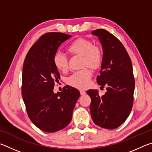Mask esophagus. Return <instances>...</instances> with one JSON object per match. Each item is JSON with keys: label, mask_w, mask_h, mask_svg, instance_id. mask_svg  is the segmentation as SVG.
<instances>
[{"label": "esophagus", "mask_w": 152, "mask_h": 152, "mask_svg": "<svg viewBox=\"0 0 152 152\" xmlns=\"http://www.w3.org/2000/svg\"><path fill=\"white\" fill-rule=\"evenodd\" d=\"M80 94L82 95V96H84V95L86 94V92L84 91H82V90H81V91H80Z\"/></svg>", "instance_id": "34e87169"}]
</instances>
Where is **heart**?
Segmentation results:
<instances>
[{
    "label": "heart",
    "mask_w": 152,
    "mask_h": 152,
    "mask_svg": "<svg viewBox=\"0 0 152 152\" xmlns=\"http://www.w3.org/2000/svg\"><path fill=\"white\" fill-rule=\"evenodd\" d=\"M67 50L70 54L82 56L83 65H87L93 69H97L101 65L102 52L99 46L94 45L91 40L78 38L72 42ZM53 64L58 70L65 72L68 68V61L66 56L58 53L53 56ZM92 76L91 71L84 68L72 74L68 78V83L78 88H85L89 85Z\"/></svg>",
    "instance_id": "heart-1"
}]
</instances>
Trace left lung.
<instances>
[{
	"label": "left lung",
	"instance_id": "8db88e82",
	"mask_svg": "<svg viewBox=\"0 0 152 152\" xmlns=\"http://www.w3.org/2000/svg\"><path fill=\"white\" fill-rule=\"evenodd\" d=\"M99 37L103 55L97 83L107 92L100 96L97 90L87 91L91 99L92 121L99 127L113 129L125 121L132 111L135 80L132 60L121 42L104 29L92 31Z\"/></svg>",
	"mask_w": 152,
	"mask_h": 152
}]
</instances>
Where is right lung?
Here are the masks:
<instances>
[{
  "instance_id": "1",
  "label": "right lung",
  "mask_w": 152,
  "mask_h": 152,
  "mask_svg": "<svg viewBox=\"0 0 152 152\" xmlns=\"http://www.w3.org/2000/svg\"><path fill=\"white\" fill-rule=\"evenodd\" d=\"M72 37L64 33L43 35L28 51L23 66L22 96L29 119L36 127L48 133L66 127L80 95L78 90L66 85L53 92L60 73L53 56L61 43Z\"/></svg>"
}]
</instances>
